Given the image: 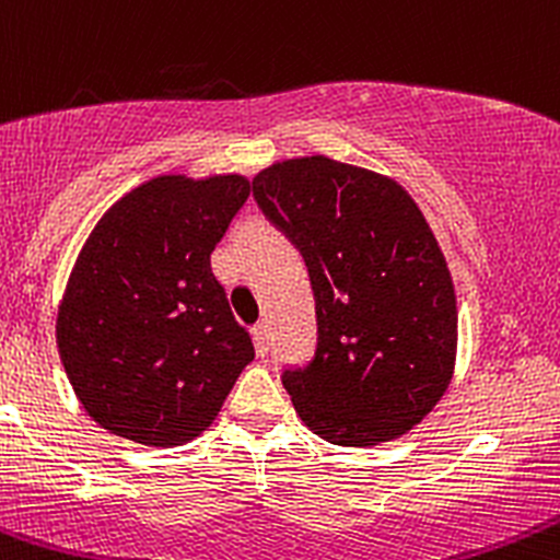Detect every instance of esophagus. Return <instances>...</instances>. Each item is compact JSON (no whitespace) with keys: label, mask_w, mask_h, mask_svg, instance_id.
<instances>
[{"label":"esophagus","mask_w":560,"mask_h":560,"mask_svg":"<svg viewBox=\"0 0 560 560\" xmlns=\"http://www.w3.org/2000/svg\"><path fill=\"white\" fill-rule=\"evenodd\" d=\"M252 340H255L257 353H268V348H270V331H268V324H257V327L252 329Z\"/></svg>","instance_id":"esophagus-1"}]
</instances>
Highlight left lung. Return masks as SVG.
Here are the masks:
<instances>
[{
  "label": "left lung",
  "mask_w": 560,
  "mask_h": 560,
  "mask_svg": "<svg viewBox=\"0 0 560 560\" xmlns=\"http://www.w3.org/2000/svg\"><path fill=\"white\" fill-rule=\"evenodd\" d=\"M252 190L316 298V355L281 377L300 420L361 450L409 433L457 361V298L425 214L393 177L322 153L270 164Z\"/></svg>",
  "instance_id": "obj_1"
}]
</instances>
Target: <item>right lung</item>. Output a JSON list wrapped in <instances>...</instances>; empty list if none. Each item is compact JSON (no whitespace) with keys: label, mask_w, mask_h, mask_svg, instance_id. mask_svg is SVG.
I'll use <instances>...</instances> for the list:
<instances>
[{"label":"right lung","mask_w":560,"mask_h":560,"mask_svg":"<svg viewBox=\"0 0 560 560\" xmlns=\"http://www.w3.org/2000/svg\"><path fill=\"white\" fill-rule=\"evenodd\" d=\"M249 190L236 172L151 177L84 242L55 337L79 404L108 433L188 444L255 359L210 262Z\"/></svg>","instance_id":"obj_1"}]
</instances>
